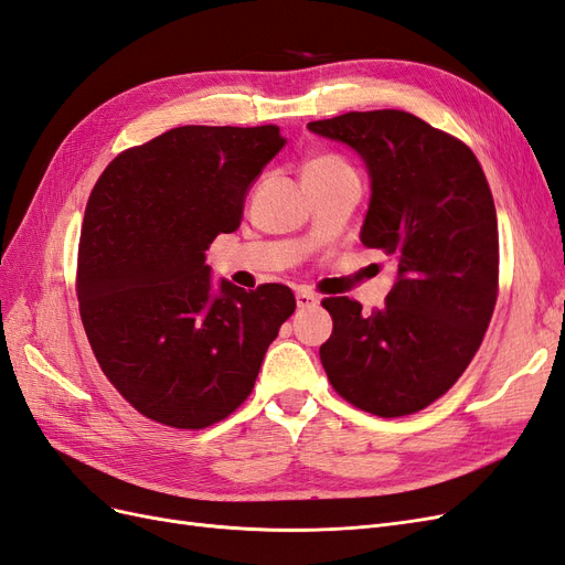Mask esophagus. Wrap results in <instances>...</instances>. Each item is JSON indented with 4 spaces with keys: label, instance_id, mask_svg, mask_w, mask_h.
<instances>
[{
    "label": "esophagus",
    "instance_id": "34e87169",
    "mask_svg": "<svg viewBox=\"0 0 565 565\" xmlns=\"http://www.w3.org/2000/svg\"><path fill=\"white\" fill-rule=\"evenodd\" d=\"M297 306L303 311V309H313V306H318V297L313 292H309V289H299L297 292Z\"/></svg>",
    "mask_w": 565,
    "mask_h": 565
}]
</instances>
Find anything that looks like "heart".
<instances>
[{"label":"heart","mask_w":565,"mask_h":565,"mask_svg":"<svg viewBox=\"0 0 565 565\" xmlns=\"http://www.w3.org/2000/svg\"><path fill=\"white\" fill-rule=\"evenodd\" d=\"M339 167H347L339 158L334 156H313L303 162L301 169V177L303 174H311V172H324V169H339Z\"/></svg>","instance_id":"obj_1"}]
</instances>
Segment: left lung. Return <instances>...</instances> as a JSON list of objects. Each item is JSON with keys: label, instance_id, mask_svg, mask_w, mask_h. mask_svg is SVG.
<instances>
[{"label": "left lung", "instance_id": "obj_1", "mask_svg": "<svg viewBox=\"0 0 565 565\" xmlns=\"http://www.w3.org/2000/svg\"><path fill=\"white\" fill-rule=\"evenodd\" d=\"M358 152L370 177L361 243L396 264L386 303L330 297L320 361L339 396L380 417L431 405L467 370L498 299V214L473 152L405 110L309 122Z\"/></svg>", "mask_w": 565, "mask_h": 565}]
</instances>
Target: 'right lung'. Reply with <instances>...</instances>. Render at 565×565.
Here are the masks:
<instances>
[{
  "instance_id": "add662e5",
  "label": "right lung",
  "mask_w": 565,
  "mask_h": 565,
  "mask_svg": "<svg viewBox=\"0 0 565 565\" xmlns=\"http://www.w3.org/2000/svg\"><path fill=\"white\" fill-rule=\"evenodd\" d=\"M287 141L266 127H177L117 156L84 210L77 299L110 384L148 419L204 429L254 388L297 301L204 264L237 231L245 198Z\"/></svg>"
}]
</instances>
